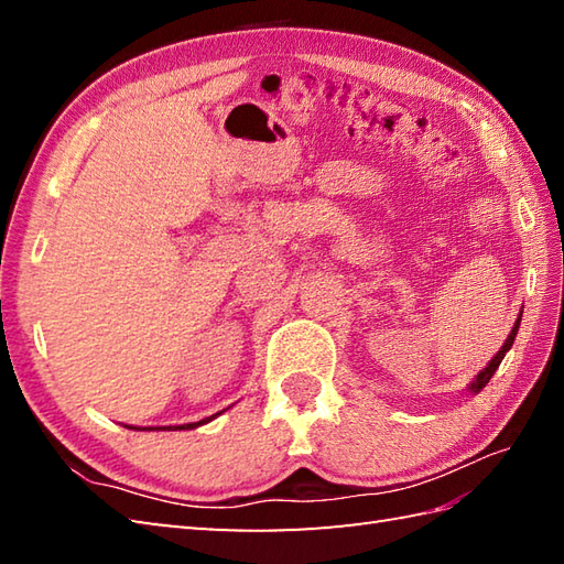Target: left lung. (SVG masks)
Instances as JSON below:
<instances>
[{"label": "left lung", "mask_w": 564, "mask_h": 564, "mask_svg": "<svg viewBox=\"0 0 564 564\" xmlns=\"http://www.w3.org/2000/svg\"><path fill=\"white\" fill-rule=\"evenodd\" d=\"M519 325H521V315H519V319H517V325H513L511 334H509V337H507L505 346H501V349L497 351V356L492 358V361H489V364H487V368H485V370H480V376H477V378H475V382H473V386H470V390H473V392H480V390H482V388L487 386V382H489V378H492V376H495V370L499 368V364H501V358H505V356H507V351L511 349V344H513V339H517V332H519Z\"/></svg>", "instance_id": "1"}]
</instances>
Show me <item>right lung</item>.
Returning a JSON list of instances; mask_svg holds the SVG:
<instances>
[{"mask_svg":"<svg viewBox=\"0 0 564 564\" xmlns=\"http://www.w3.org/2000/svg\"><path fill=\"white\" fill-rule=\"evenodd\" d=\"M213 416H208V419H203V422H196V424H182V426H174L176 431H182V429H196V426H200V424H206V422H210ZM172 429V426H170Z\"/></svg>","mask_w":564,"mask_h":564,"instance_id":"add662e5","label":"right lung"}]
</instances>
